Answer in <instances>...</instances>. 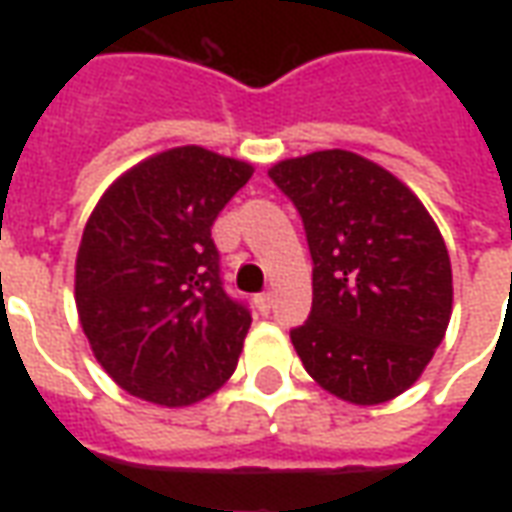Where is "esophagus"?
<instances>
[{
    "mask_svg": "<svg viewBox=\"0 0 512 512\" xmlns=\"http://www.w3.org/2000/svg\"><path fill=\"white\" fill-rule=\"evenodd\" d=\"M255 304L260 312H268L271 310V304H274V296H271V293H260V296H255Z\"/></svg>",
    "mask_w": 512,
    "mask_h": 512,
    "instance_id": "1",
    "label": "esophagus"
}]
</instances>
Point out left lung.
<instances>
[{
	"label": "left lung",
	"mask_w": 512,
	"mask_h": 512,
	"mask_svg": "<svg viewBox=\"0 0 512 512\" xmlns=\"http://www.w3.org/2000/svg\"><path fill=\"white\" fill-rule=\"evenodd\" d=\"M307 233L312 310L290 332L301 365L356 406L403 395L436 354L452 315L439 227L406 183L351 150L268 169Z\"/></svg>",
	"instance_id": "left-lung-1"
}]
</instances>
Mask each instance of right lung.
Instances as JSON below:
<instances>
[{
	"label": "right lung",
	"instance_id": "right-lung-1",
	"mask_svg": "<svg viewBox=\"0 0 512 512\" xmlns=\"http://www.w3.org/2000/svg\"><path fill=\"white\" fill-rule=\"evenodd\" d=\"M252 172L205 147H172L120 175L90 213L76 310L128 395L191 406L235 373L252 315L224 293L211 227Z\"/></svg>",
	"mask_w": 512,
	"mask_h": 512
}]
</instances>
